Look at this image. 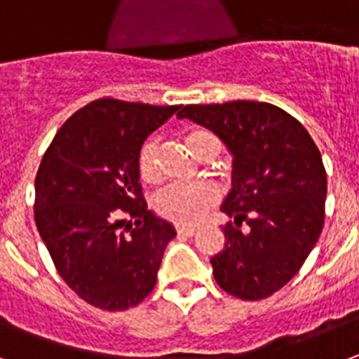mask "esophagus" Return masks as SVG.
I'll return each instance as SVG.
<instances>
[{
    "mask_svg": "<svg viewBox=\"0 0 359 359\" xmlns=\"http://www.w3.org/2000/svg\"><path fill=\"white\" fill-rule=\"evenodd\" d=\"M177 233L182 235V237H191L196 233V228H190V226H177Z\"/></svg>",
    "mask_w": 359,
    "mask_h": 359,
    "instance_id": "esophagus-1",
    "label": "esophagus"
}]
</instances>
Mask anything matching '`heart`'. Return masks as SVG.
Masks as SVG:
<instances>
[{"instance_id":"heart-1","label":"heart","mask_w":359,"mask_h":359,"mask_svg":"<svg viewBox=\"0 0 359 359\" xmlns=\"http://www.w3.org/2000/svg\"><path fill=\"white\" fill-rule=\"evenodd\" d=\"M186 147L191 154L203 160L210 149L220 150V143L210 131L194 130L184 137ZM137 171L147 184H156L160 180V163H158V143L150 139L141 147L137 156ZM218 201V191L212 184H171L154 198V210L158 216L179 226H194L203 220Z\"/></svg>"}]
</instances>
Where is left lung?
Listing matches in <instances>:
<instances>
[{"label":"left lung","mask_w":359,"mask_h":359,"mask_svg":"<svg viewBox=\"0 0 359 359\" xmlns=\"http://www.w3.org/2000/svg\"><path fill=\"white\" fill-rule=\"evenodd\" d=\"M179 118L215 131L235 156L233 190L222 205L233 222L210 258L215 280L239 299H265L294 278L324 228L327 177L318 147L271 103L186 105Z\"/></svg>","instance_id":"8db88e82"}]
</instances>
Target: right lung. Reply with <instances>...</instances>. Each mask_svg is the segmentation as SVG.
I'll return each mask as SVG.
<instances>
[{
  "mask_svg": "<svg viewBox=\"0 0 359 359\" xmlns=\"http://www.w3.org/2000/svg\"><path fill=\"white\" fill-rule=\"evenodd\" d=\"M179 109L101 97L65 120L41 160L35 224L60 277L92 307L126 311L154 290L175 229L147 209L137 156Z\"/></svg>",
  "mask_w": 359,
  "mask_h": 359,
  "instance_id": "obj_1",
  "label": "right lung"
}]
</instances>
